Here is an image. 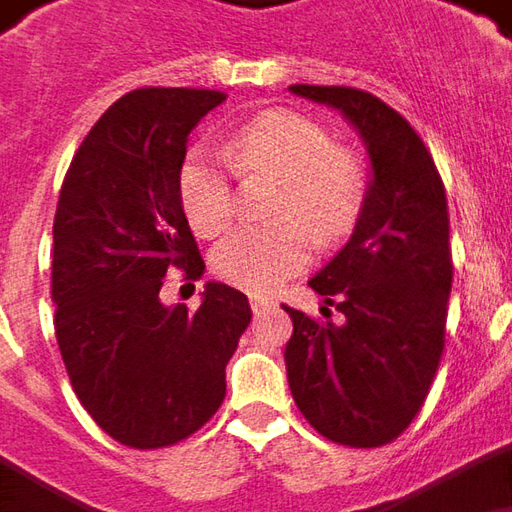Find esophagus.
Here are the masks:
<instances>
[{"label": "esophagus", "instance_id": "esophagus-1", "mask_svg": "<svg viewBox=\"0 0 512 512\" xmlns=\"http://www.w3.org/2000/svg\"><path fill=\"white\" fill-rule=\"evenodd\" d=\"M250 309H253V315H262L267 309H273V301L262 298V295H250Z\"/></svg>", "mask_w": 512, "mask_h": 512}]
</instances>
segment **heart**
Returning a JSON list of instances; mask_svg holds the SVG:
<instances>
[{
	"label": "heart",
	"mask_w": 512,
	"mask_h": 512,
	"mask_svg": "<svg viewBox=\"0 0 512 512\" xmlns=\"http://www.w3.org/2000/svg\"><path fill=\"white\" fill-rule=\"evenodd\" d=\"M228 158L245 175L281 181L273 217L281 222L242 228L211 253L214 273L239 290L267 295L312 259V233L334 242L351 231L365 203V169L323 125L290 111L250 119L228 142ZM178 197L200 236L222 234L236 214L231 178L217 155L192 150L178 172ZM310 231L306 232L305 228Z\"/></svg>",
	"instance_id": "1"
}]
</instances>
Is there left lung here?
I'll list each match as a JSON object with an SVG mask.
<instances>
[{
	"instance_id": "1",
	"label": "left lung",
	"mask_w": 512,
	"mask_h": 512,
	"mask_svg": "<svg viewBox=\"0 0 512 512\" xmlns=\"http://www.w3.org/2000/svg\"><path fill=\"white\" fill-rule=\"evenodd\" d=\"M290 91L357 130L370 181L351 239L309 281L343 323L287 306V382L323 438L373 449L412 424L438 373L451 292L446 192L421 136L379 97L345 86Z\"/></svg>"
}]
</instances>
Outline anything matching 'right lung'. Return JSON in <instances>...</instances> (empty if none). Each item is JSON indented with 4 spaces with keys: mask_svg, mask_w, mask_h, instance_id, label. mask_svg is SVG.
<instances>
[{
    "mask_svg": "<svg viewBox=\"0 0 512 512\" xmlns=\"http://www.w3.org/2000/svg\"><path fill=\"white\" fill-rule=\"evenodd\" d=\"M225 100L206 88H139L91 128L52 225L55 337L80 404L130 449L189 438L220 410L248 298L206 281L197 312L161 303L169 267L206 264L178 197L189 133Z\"/></svg>",
    "mask_w": 512,
    "mask_h": 512,
    "instance_id": "right-lung-1",
    "label": "right lung"
}]
</instances>
